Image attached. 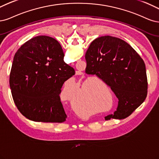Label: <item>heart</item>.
<instances>
[{
    "label": "heart",
    "instance_id": "heart-1",
    "mask_svg": "<svg viewBox=\"0 0 159 159\" xmlns=\"http://www.w3.org/2000/svg\"><path fill=\"white\" fill-rule=\"evenodd\" d=\"M89 84V83H88ZM79 83L75 80L72 79L66 81L62 90L61 96L66 101H71V107L75 113L79 116L85 117L94 113V110L90 105V101L86 96L85 89L79 91ZM75 94L73 97L72 96ZM107 99V98H106ZM105 98L102 96H98L96 98V102L98 104L104 102Z\"/></svg>",
    "mask_w": 159,
    "mask_h": 159
}]
</instances>
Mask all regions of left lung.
Wrapping results in <instances>:
<instances>
[{
    "mask_svg": "<svg viewBox=\"0 0 159 159\" xmlns=\"http://www.w3.org/2000/svg\"><path fill=\"white\" fill-rule=\"evenodd\" d=\"M85 59L86 73L103 80L119 100L116 111L106 116V120L124 119L145 101L148 88L145 65L125 41L110 35L96 38Z\"/></svg>",
    "mask_w": 159,
    "mask_h": 159,
    "instance_id": "1",
    "label": "left lung"
}]
</instances>
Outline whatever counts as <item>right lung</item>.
<instances>
[{"instance_id": "add662e5", "label": "right lung", "mask_w": 159, "mask_h": 159, "mask_svg": "<svg viewBox=\"0 0 159 159\" xmlns=\"http://www.w3.org/2000/svg\"><path fill=\"white\" fill-rule=\"evenodd\" d=\"M63 58L60 43L46 35L30 39L15 53L10 86L15 104L26 118L37 122L66 121L59 94L64 82L75 72Z\"/></svg>"}]
</instances>
